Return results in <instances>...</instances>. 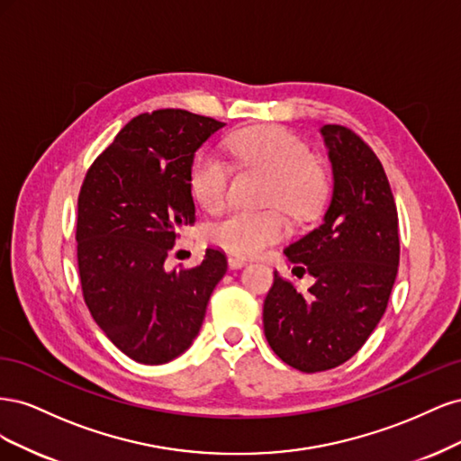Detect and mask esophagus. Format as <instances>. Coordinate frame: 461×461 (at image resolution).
<instances>
[{
    "label": "esophagus",
    "instance_id": "obj_1",
    "mask_svg": "<svg viewBox=\"0 0 461 461\" xmlns=\"http://www.w3.org/2000/svg\"><path fill=\"white\" fill-rule=\"evenodd\" d=\"M244 265H246V259H242V258H234V256L229 258V267L230 269H240V267H244Z\"/></svg>",
    "mask_w": 461,
    "mask_h": 461
}]
</instances>
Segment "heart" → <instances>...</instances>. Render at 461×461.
<instances>
[{
  "label": "heart",
  "mask_w": 461,
  "mask_h": 461,
  "mask_svg": "<svg viewBox=\"0 0 461 461\" xmlns=\"http://www.w3.org/2000/svg\"><path fill=\"white\" fill-rule=\"evenodd\" d=\"M227 151L242 167H256L271 175L267 203L281 205L298 219L310 217L325 200L327 180L313 161L310 146L278 124H259L232 134ZM232 171L212 151H202L190 169L194 198L215 212L229 198ZM288 232L286 217L278 209L248 212L230 209L212 227V240L234 256H256L265 246Z\"/></svg>",
  "instance_id": "1"
}]
</instances>
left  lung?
<instances>
[{
	"label": "left lung",
	"instance_id": "left-lung-1",
	"mask_svg": "<svg viewBox=\"0 0 461 461\" xmlns=\"http://www.w3.org/2000/svg\"><path fill=\"white\" fill-rule=\"evenodd\" d=\"M332 165V196L321 225L285 254L298 276L315 285L305 294L275 271L263 303V330L273 352L303 373L350 359L379 325L398 261V212L383 163L342 124L321 129Z\"/></svg>",
	"mask_w": 461,
	"mask_h": 461
}]
</instances>
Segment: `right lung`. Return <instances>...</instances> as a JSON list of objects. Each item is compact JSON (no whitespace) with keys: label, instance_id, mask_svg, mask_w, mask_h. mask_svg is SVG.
<instances>
[{"label":"right lung","instance_id":"1","mask_svg":"<svg viewBox=\"0 0 461 461\" xmlns=\"http://www.w3.org/2000/svg\"><path fill=\"white\" fill-rule=\"evenodd\" d=\"M222 127L185 109L142 113L95 158L82 183V296L105 337L138 364L161 366L188 350L227 273L217 248H207L196 267L167 269L180 230L196 222L194 153Z\"/></svg>","mask_w":461,"mask_h":461}]
</instances>
